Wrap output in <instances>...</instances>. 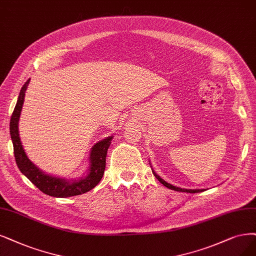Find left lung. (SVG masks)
I'll use <instances>...</instances> for the list:
<instances>
[{"label": "left lung", "mask_w": 256, "mask_h": 256, "mask_svg": "<svg viewBox=\"0 0 256 256\" xmlns=\"http://www.w3.org/2000/svg\"><path fill=\"white\" fill-rule=\"evenodd\" d=\"M152 172H153V174L155 175V177L158 179V180L162 182L164 186H166V188H171V190H174V191H178V192H186V193H200V192H204V191H206L204 188H178V186H173V184H168V182H166V180H164V179L160 177L154 170L152 168Z\"/></svg>", "instance_id": "8db88e82"}]
</instances>
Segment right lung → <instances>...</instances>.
I'll list each match as a JSON object with an SVG mask.
<instances>
[{"label": "right lung", "mask_w": 256, "mask_h": 256, "mask_svg": "<svg viewBox=\"0 0 256 256\" xmlns=\"http://www.w3.org/2000/svg\"><path fill=\"white\" fill-rule=\"evenodd\" d=\"M30 79H28L22 86L18 94L16 108L10 119V137L14 144V153L18 168H20L23 175H25L30 180L41 190L44 194L52 197H70L76 195H81L90 191L96 186L103 176L106 170V162L108 150L110 146L112 135L104 138L96 144L92 146L90 152L88 162L90 166L86 174L82 177L74 179H66L59 176H54L47 174L41 168H38L32 160L28 158L25 150L22 146L20 134H18V120H20L22 108L24 104L25 92Z\"/></svg>", "instance_id": "add662e5"}]
</instances>
